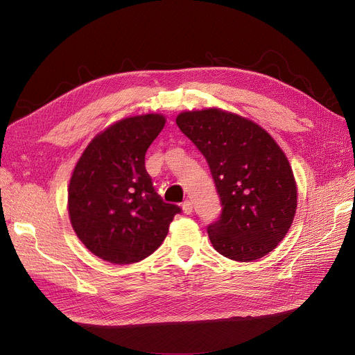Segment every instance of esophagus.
<instances>
[{"label":"esophagus","mask_w":355,"mask_h":355,"mask_svg":"<svg viewBox=\"0 0 355 355\" xmlns=\"http://www.w3.org/2000/svg\"><path fill=\"white\" fill-rule=\"evenodd\" d=\"M181 209H182V211H184L185 214H191V213H193V202L189 201V200H185V201L181 204Z\"/></svg>","instance_id":"34e87169"}]
</instances>
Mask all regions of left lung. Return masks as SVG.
<instances>
[{"instance_id":"left-lung-1","label":"left lung","mask_w":355,"mask_h":355,"mask_svg":"<svg viewBox=\"0 0 355 355\" xmlns=\"http://www.w3.org/2000/svg\"><path fill=\"white\" fill-rule=\"evenodd\" d=\"M207 159L221 201L207 227L213 248L253 262L284 240L296 213L297 189L285 153L253 121L218 107L181 112L175 119Z\"/></svg>"}]
</instances>
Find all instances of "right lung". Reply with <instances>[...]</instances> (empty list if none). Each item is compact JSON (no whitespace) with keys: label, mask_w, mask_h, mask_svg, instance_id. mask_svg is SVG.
<instances>
[{"label":"right lung","mask_w":355,"mask_h":355,"mask_svg":"<svg viewBox=\"0 0 355 355\" xmlns=\"http://www.w3.org/2000/svg\"><path fill=\"white\" fill-rule=\"evenodd\" d=\"M165 121L161 114H145L112 123L89 142L71 173V227L106 262L128 265L154 253L181 211L162 201L145 170L146 149Z\"/></svg>","instance_id":"1"}]
</instances>
